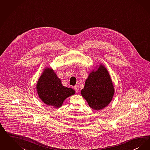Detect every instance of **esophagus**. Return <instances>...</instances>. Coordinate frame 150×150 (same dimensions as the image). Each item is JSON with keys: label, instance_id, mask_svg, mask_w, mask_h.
<instances>
[{"label": "esophagus", "instance_id": "esophagus-1", "mask_svg": "<svg viewBox=\"0 0 150 150\" xmlns=\"http://www.w3.org/2000/svg\"><path fill=\"white\" fill-rule=\"evenodd\" d=\"M74 89L75 90V91H79V85H75V86H74Z\"/></svg>", "mask_w": 150, "mask_h": 150}]
</instances>
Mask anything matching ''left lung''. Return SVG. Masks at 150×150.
<instances>
[{"label": "left lung", "instance_id": "left-lung-1", "mask_svg": "<svg viewBox=\"0 0 150 150\" xmlns=\"http://www.w3.org/2000/svg\"><path fill=\"white\" fill-rule=\"evenodd\" d=\"M114 89L108 71L100 65L96 71L91 72L85 81L81 96L88 102L90 107L100 110L107 106L114 95Z\"/></svg>", "mask_w": 150, "mask_h": 150}]
</instances>
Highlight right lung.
Wrapping results in <instances>:
<instances>
[{"mask_svg":"<svg viewBox=\"0 0 150 150\" xmlns=\"http://www.w3.org/2000/svg\"><path fill=\"white\" fill-rule=\"evenodd\" d=\"M37 89L43 102L56 108H60L66 98L75 94L74 90L62 85L60 79L51 69L45 70L38 80Z\"/></svg>","mask_w":150,"mask_h":150,"instance_id":"right-lung-1","label":"right lung"}]
</instances>
